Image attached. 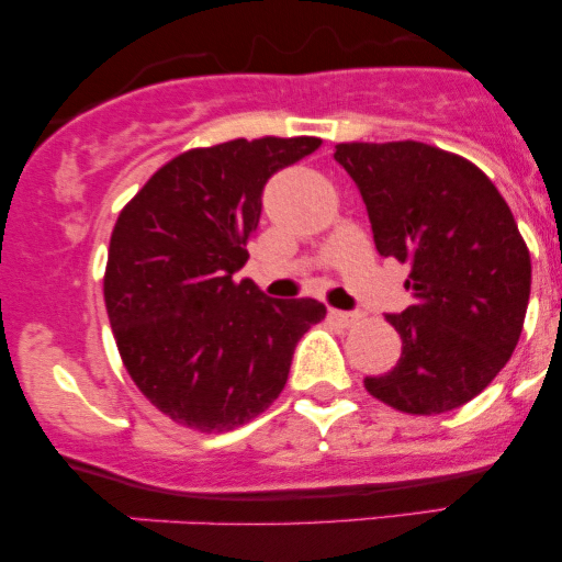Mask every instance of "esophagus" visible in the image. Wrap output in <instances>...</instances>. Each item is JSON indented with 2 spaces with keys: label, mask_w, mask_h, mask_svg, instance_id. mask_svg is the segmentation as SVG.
Instances as JSON below:
<instances>
[{
  "label": "esophagus",
  "mask_w": 562,
  "mask_h": 562,
  "mask_svg": "<svg viewBox=\"0 0 562 562\" xmlns=\"http://www.w3.org/2000/svg\"><path fill=\"white\" fill-rule=\"evenodd\" d=\"M330 319L338 322V325H344V327H351L353 322H357V314H353V312H340V308H330Z\"/></svg>",
  "instance_id": "34e87169"
}]
</instances>
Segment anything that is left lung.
Here are the masks:
<instances>
[{
  "label": "left lung",
  "mask_w": 562,
  "mask_h": 562,
  "mask_svg": "<svg viewBox=\"0 0 562 562\" xmlns=\"http://www.w3.org/2000/svg\"><path fill=\"white\" fill-rule=\"evenodd\" d=\"M335 160L362 192L378 254L409 267L412 306L385 317L402 357L364 389L406 415L468 404L524 333L531 256L513 211L479 166L425 142H340Z\"/></svg>",
  "instance_id": "1"
}]
</instances>
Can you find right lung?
Listing matches in <instances>:
<instances>
[{
  "label": "right lung",
  "instance_id": "obj_1",
  "mask_svg": "<svg viewBox=\"0 0 562 562\" xmlns=\"http://www.w3.org/2000/svg\"><path fill=\"white\" fill-rule=\"evenodd\" d=\"M317 137L195 147L147 179L119 214L102 290L126 372L173 423L222 434L254 420L288 383L295 344L327 308L267 299L235 280L269 177Z\"/></svg>",
  "mask_w": 562,
  "mask_h": 562
}]
</instances>
